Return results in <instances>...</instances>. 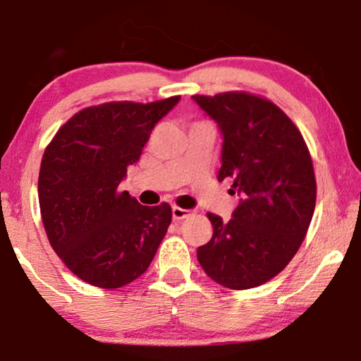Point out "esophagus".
<instances>
[{
    "instance_id": "esophagus-1",
    "label": "esophagus",
    "mask_w": 361,
    "mask_h": 361,
    "mask_svg": "<svg viewBox=\"0 0 361 361\" xmlns=\"http://www.w3.org/2000/svg\"><path fill=\"white\" fill-rule=\"evenodd\" d=\"M171 214H173V220H175V221H181V220H185L186 216H188L190 212H188V209H185V208L173 207V208H171Z\"/></svg>"
}]
</instances>
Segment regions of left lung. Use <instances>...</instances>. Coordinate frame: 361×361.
Listing matches in <instances>:
<instances>
[{
    "mask_svg": "<svg viewBox=\"0 0 361 361\" xmlns=\"http://www.w3.org/2000/svg\"><path fill=\"white\" fill-rule=\"evenodd\" d=\"M193 102L220 128L218 180L231 178L240 196L231 220L208 213L213 236L196 252L198 262L226 288H255L305 240L317 202L312 157L298 128L268 99L230 91Z\"/></svg>",
    "mask_w": 361,
    "mask_h": 361,
    "instance_id": "obj_1",
    "label": "left lung"
}]
</instances>
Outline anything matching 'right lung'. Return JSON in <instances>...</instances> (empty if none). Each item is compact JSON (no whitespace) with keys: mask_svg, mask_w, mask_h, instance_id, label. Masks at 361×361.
<instances>
[{"mask_svg":"<svg viewBox=\"0 0 361 361\" xmlns=\"http://www.w3.org/2000/svg\"><path fill=\"white\" fill-rule=\"evenodd\" d=\"M180 97L81 109L41 159L38 196L53 250L81 280L120 288L148 270L171 223L170 204L143 207L120 185Z\"/></svg>","mask_w":361,"mask_h":361,"instance_id":"1","label":"right lung"}]
</instances>
